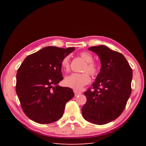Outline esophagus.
Returning a JSON list of instances; mask_svg holds the SVG:
<instances>
[{
  "instance_id": "esophagus-1",
  "label": "esophagus",
  "mask_w": 146,
  "mask_h": 146,
  "mask_svg": "<svg viewBox=\"0 0 146 146\" xmlns=\"http://www.w3.org/2000/svg\"><path fill=\"white\" fill-rule=\"evenodd\" d=\"M74 94H75V96H76V97L82 94V92H80V91H76V90H74Z\"/></svg>"
}]
</instances>
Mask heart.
Here are the masks:
<instances>
[{"instance_id":"1","label":"heart","mask_w":146,"mask_h":146,"mask_svg":"<svg viewBox=\"0 0 146 146\" xmlns=\"http://www.w3.org/2000/svg\"><path fill=\"white\" fill-rule=\"evenodd\" d=\"M82 58L85 60L86 63L83 69V71L89 72L92 76H96L99 74L100 66L98 63L94 62L93 56L90 52H83L80 54ZM70 55L64 57L61 61V66L65 71L69 70ZM88 72L82 74L73 73L64 78V85L74 90H80L87 84L91 82V77Z\"/></svg>"}]
</instances>
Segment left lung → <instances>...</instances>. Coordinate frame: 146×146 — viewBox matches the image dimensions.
I'll use <instances>...</instances> for the list:
<instances>
[{"mask_svg": "<svg viewBox=\"0 0 146 146\" xmlns=\"http://www.w3.org/2000/svg\"><path fill=\"white\" fill-rule=\"evenodd\" d=\"M88 50L98 55L101 68L92 88L85 92L86 103L82 108L83 118L104 125L117 118L124 110L131 94L133 72L122 54L101 45Z\"/></svg>", "mask_w": 146, "mask_h": 146, "instance_id": "left-lung-1", "label": "left lung"}]
</instances>
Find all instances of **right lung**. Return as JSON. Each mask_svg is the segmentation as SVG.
I'll list each match as a JSON object with an SVG mask.
<instances>
[{"label": "right lung", "mask_w": 146, "mask_h": 146, "mask_svg": "<svg viewBox=\"0 0 146 146\" xmlns=\"http://www.w3.org/2000/svg\"><path fill=\"white\" fill-rule=\"evenodd\" d=\"M74 50L44 47L26 57L17 70L16 93L25 115L32 121L47 124L63 116L74 93L71 88L58 85L63 79L61 63Z\"/></svg>", "instance_id": "1"}]
</instances>
